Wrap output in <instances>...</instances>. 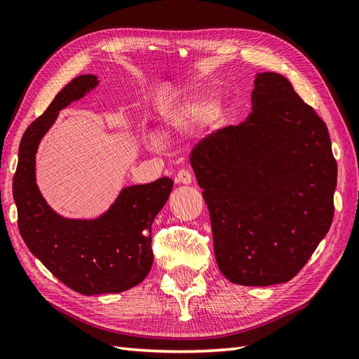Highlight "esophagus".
Segmentation results:
<instances>
[{
	"instance_id": "esophagus-1",
	"label": "esophagus",
	"mask_w": 359,
	"mask_h": 359,
	"mask_svg": "<svg viewBox=\"0 0 359 359\" xmlns=\"http://www.w3.org/2000/svg\"><path fill=\"white\" fill-rule=\"evenodd\" d=\"M175 181L178 184H190L191 182V173H190V170H187V169L178 170L177 175H175Z\"/></svg>"
}]
</instances>
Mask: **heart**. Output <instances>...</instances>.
I'll return each mask as SVG.
<instances>
[{"mask_svg": "<svg viewBox=\"0 0 359 359\" xmlns=\"http://www.w3.org/2000/svg\"><path fill=\"white\" fill-rule=\"evenodd\" d=\"M215 114L217 103L214 100L191 97L163 112V133L168 136L190 133L194 128L211 121Z\"/></svg>", "mask_w": 359, "mask_h": 359, "instance_id": "1", "label": "heart"}]
</instances>
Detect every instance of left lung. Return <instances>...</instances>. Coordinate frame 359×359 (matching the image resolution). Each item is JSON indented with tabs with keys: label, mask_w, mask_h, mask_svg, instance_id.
<instances>
[{
	"label": "left lung",
	"mask_w": 359,
	"mask_h": 359,
	"mask_svg": "<svg viewBox=\"0 0 359 359\" xmlns=\"http://www.w3.org/2000/svg\"><path fill=\"white\" fill-rule=\"evenodd\" d=\"M252 109L202 139L190 163L223 276L271 286L295 277L330 231L337 163L327 124L285 76H256Z\"/></svg>",
	"instance_id": "1"
}]
</instances>
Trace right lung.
<instances>
[{"label":"right lung","mask_w":359,"mask_h":359,"mask_svg":"<svg viewBox=\"0 0 359 359\" xmlns=\"http://www.w3.org/2000/svg\"><path fill=\"white\" fill-rule=\"evenodd\" d=\"M99 83L81 74L55 95L25 130L13 177L18 226L29 252L67 287L82 295L118 293L139 285L153 266L151 224L173 187L163 177L119 193L109 211L95 220L62 219L43 199L36 184V151L57 115Z\"/></svg>","instance_id":"right-lung-1"}]
</instances>
